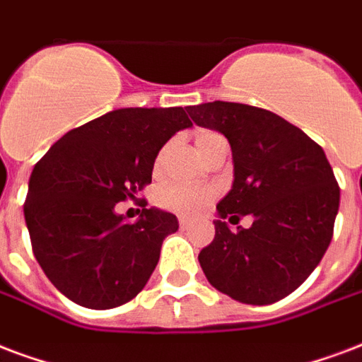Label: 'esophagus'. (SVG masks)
Masks as SVG:
<instances>
[{
	"instance_id": "1",
	"label": "esophagus",
	"mask_w": 362,
	"mask_h": 362,
	"mask_svg": "<svg viewBox=\"0 0 362 362\" xmlns=\"http://www.w3.org/2000/svg\"><path fill=\"white\" fill-rule=\"evenodd\" d=\"M179 227H181V229H189V227H191V221L185 219V217H179Z\"/></svg>"
}]
</instances>
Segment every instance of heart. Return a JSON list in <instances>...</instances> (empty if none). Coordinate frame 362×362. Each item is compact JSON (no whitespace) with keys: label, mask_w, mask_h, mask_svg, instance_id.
I'll use <instances>...</instances> for the list:
<instances>
[{"label":"heart","mask_w":362,"mask_h":362,"mask_svg":"<svg viewBox=\"0 0 362 362\" xmlns=\"http://www.w3.org/2000/svg\"><path fill=\"white\" fill-rule=\"evenodd\" d=\"M217 141H223V137L219 133L214 132H202L198 133L197 137V148H204V146L211 145V143H217ZM214 192L210 189H202V187H191V185H168L160 192V204L164 206L165 210L175 211V214H183V216H192L197 214L210 202Z\"/></svg>","instance_id":"obj_1"}]
</instances>
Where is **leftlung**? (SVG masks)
Listing matches in <instances>:
<instances>
[{
    "instance_id": "left-lung-1",
    "label": "left lung",
    "mask_w": 362,
    "mask_h": 362,
    "mask_svg": "<svg viewBox=\"0 0 362 362\" xmlns=\"http://www.w3.org/2000/svg\"><path fill=\"white\" fill-rule=\"evenodd\" d=\"M187 112L197 126L225 135L233 152V187L217 204L214 240L198 254L206 279L240 303L286 298L332 240L339 189L325 151L263 108L214 100ZM240 215L255 223L233 231L228 223Z\"/></svg>"
}]
</instances>
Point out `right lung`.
<instances>
[{"label":"right lung","mask_w":362,"mask_h":362,"mask_svg":"<svg viewBox=\"0 0 362 362\" xmlns=\"http://www.w3.org/2000/svg\"><path fill=\"white\" fill-rule=\"evenodd\" d=\"M181 107L118 108L62 135L30 175L24 219L40 267L68 300L112 309L145 288L177 217L116 204L152 181L160 148L191 127Z\"/></svg>","instance_id":"add662e5"}]
</instances>
